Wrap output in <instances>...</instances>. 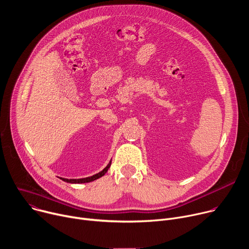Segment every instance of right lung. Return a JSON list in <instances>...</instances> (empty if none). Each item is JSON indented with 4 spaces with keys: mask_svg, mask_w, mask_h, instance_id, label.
Instances as JSON below:
<instances>
[{
    "mask_svg": "<svg viewBox=\"0 0 249 249\" xmlns=\"http://www.w3.org/2000/svg\"><path fill=\"white\" fill-rule=\"evenodd\" d=\"M110 166H111V161L109 162V164H108L101 172H99L98 174H95V175H93V176H91V177H88V178H61L62 180H64V182L71 183V184H84V183H89V182H92V180H95V179L101 178L102 176H104V175L107 173V171H108V169L110 168Z\"/></svg>",
    "mask_w": 249,
    "mask_h": 249,
    "instance_id": "right-lung-1",
    "label": "right lung"
}]
</instances>
